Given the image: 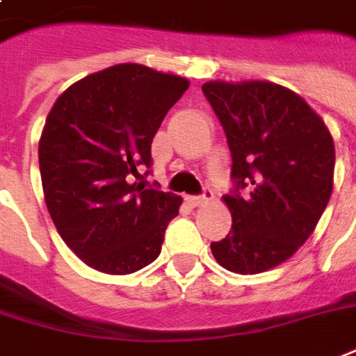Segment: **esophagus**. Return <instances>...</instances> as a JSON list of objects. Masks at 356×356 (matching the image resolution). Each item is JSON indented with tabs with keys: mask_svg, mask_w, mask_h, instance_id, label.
I'll list each match as a JSON object with an SVG mask.
<instances>
[{
	"mask_svg": "<svg viewBox=\"0 0 356 356\" xmlns=\"http://www.w3.org/2000/svg\"><path fill=\"white\" fill-rule=\"evenodd\" d=\"M211 200H213L211 192H205L203 195H193V197H188V202L192 203L193 207H203V205H207Z\"/></svg>",
	"mask_w": 356,
	"mask_h": 356,
	"instance_id": "esophagus-1",
	"label": "esophagus"
}]
</instances>
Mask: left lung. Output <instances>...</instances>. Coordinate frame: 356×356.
Wrapping results in <instances>:
<instances>
[{
  "label": "left lung",
  "instance_id": "8db88e82",
  "mask_svg": "<svg viewBox=\"0 0 356 356\" xmlns=\"http://www.w3.org/2000/svg\"><path fill=\"white\" fill-rule=\"evenodd\" d=\"M202 89L227 134L236 182L222 195L232 230L211 252L232 273H264L293 256L322 217L333 190V137L283 85L209 81ZM240 187L250 188L246 200Z\"/></svg>",
  "mask_w": 356,
  "mask_h": 356
}]
</instances>
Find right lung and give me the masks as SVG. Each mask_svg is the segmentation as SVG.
<instances>
[{"instance_id":"obj_1","label":"right lung","mask_w":356,"mask_h":356,"mask_svg":"<svg viewBox=\"0 0 356 356\" xmlns=\"http://www.w3.org/2000/svg\"><path fill=\"white\" fill-rule=\"evenodd\" d=\"M190 81L118 63L73 83L46 118L38 163L46 207L63 242L100 273L129 275L161 254L182 197L145 190L139 164Z\"/></svg>"}]
</instances>
